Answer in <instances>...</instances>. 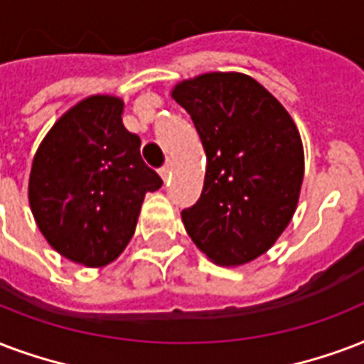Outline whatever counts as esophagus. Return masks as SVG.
I'll return each instance as SVG.
<instances>
[{
    "label": "esophagus",
    "instance_id": "esophagus-1",
    "mask_svg": "<svg viewBox=\"0 0 364 364\" xmlns=\"http://www.w3.org/2000/svg\"><path fill=\"white\" fill-rule=\"evenodd\" d=\"M171 173V162H168L166 166H164L162 170H160V176H162L164 181H168V177H170Z\"/></svg>",
    "mask_w": 364,
    "mask_h": 364
}]
</instances>
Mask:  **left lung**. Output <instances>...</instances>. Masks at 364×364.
<instances>
[{"label":"left lung","instance_id":"8db88e82","mask_svg":"<svg viewBox=\"0 0 364 364\" xmlns=\"http://www.w3.org/2000/svg\"><path fill=\"white\" fill-rule=\"evenodd\" d=\"M206 151L198 202L181 218L213 263L237 267L265 254L298 206L304 145L287 108L240 72H208L177 83Z\"/></svg>","mask_w":364,"mask_h":364}]
</instances>
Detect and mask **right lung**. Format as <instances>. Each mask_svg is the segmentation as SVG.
Segmentation results:
<instances>
[{
	"mask_svg": "<svg viewBox=\"0 0 364 364\" xmlns=\"http://www.w3.org/2000/svg\"><path fill=\"white\" fill-rule=\"evenodd\" d=\"M124 101L91 95L60 116L36 152L28 200L53 250L105 267L132 240L145 194L162 179L122 124Z\"/></svg>",
	"mask_w": 364,
	"mask_h": 364,
	"instance_id": "1",
	"label": "right lung"
}]
</instances>
